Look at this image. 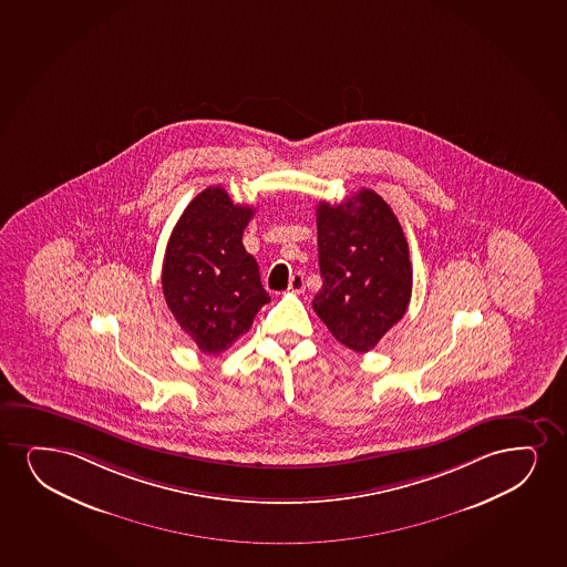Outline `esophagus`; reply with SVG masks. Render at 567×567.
<instances>
[{"mask_svg": "<svg viewBox=\"0 0 567 567\" xmlns=\"http://www.w3.org/2000/svg\"><path fill=\"white\" fill-rule=\"evenodd\" d=\"M289 291L297 295H301L305 291V276L301 272L293 274L289 278Z\"/></svg>", "mask_w": 567, "mask_h": 567, "instance_id": "obj_1", "label": "esophagus"}]
</instances>
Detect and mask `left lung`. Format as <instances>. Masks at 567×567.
Masks as SVG:
<instances>
[{"label":"left lung","instance_id":"1","mask_svg":"<svg viewBox=\"0 0 567 567\" xmlns=\"http://www.w3.org/2000/svg\"><path fill=\"white\" fill-rule=\"evenodd\" d=\"M322 289L312 307L331 336L372 351L409 309L412 265L393 210L372 189L316 208Z\"/></svg>","mask_w":567,"mask_h":567}]
</instances>
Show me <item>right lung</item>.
Returning <instances> with one entry per match:
<instances>
[{
	"instance_id": "right-lung-1",
	"label": "right lung",
	"mask_w": 567,
	"mask_h": 567,
	"mask_svg": "<svg viewBox=\"0 0 567 567\" xmlns=\"http://www.w3.org/2000/svg\"><path fill=\"white\" fill-rule=\"evenodd\" d=\"M252 215L255 208L236 205L224 187H207L182 213L166 245V305L205 354L226 351L270 302L257 260L241 241Z\"/></svg>"
}]
</instances>
